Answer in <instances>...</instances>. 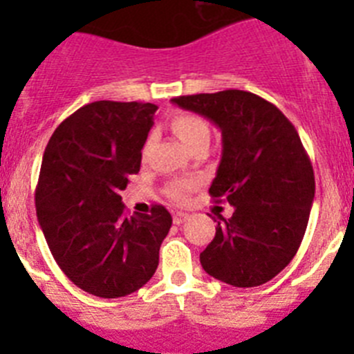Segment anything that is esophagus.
<instances>
[{
    "label": "esophagus",
    "instance_id": "esophagus-1",
    "mask_svg": "<svg viewBox=\"0 0 354 354\" xmlns=\"http://www.w3.org/2000/svg\"><path fill=\"white\" fill-rule=\"evenodd\" d=\"M187 218H189V214H186V212H183V211H177L174 214V223L175 225H183L184 221L187 220Z\"/></svg>",
    "mask_w": 354,
    "mask_h": 354
}]
</instances>
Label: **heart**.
Instances as JSON below:
<instances>
[{"instance_id":"heart-1","label":"heart","mask_w":354,"mask_h":354,"mask_svg":"<svg viewBox=\"0 0 354 354\" xmlns=\"http://www.w3.org/2000/svg\"><path fill=\"white\" fill-rule=\"evenodd\" d=\"M171 131L175 133V136L180 140L186 147L193 149L195 145L202 142H207L211 138V127H209L207 122L202 117L195 113H175L174 118L170 122ZM196 186L195 180L192 179H179L171 180L167 186V195L170 198H174L175 202H184L187 198V195L193 192V187Z\"/></svg>"}]
</instances>
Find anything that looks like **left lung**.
Masks as SVG:
<instances>
[{
	"instance_id": "1",
	"label": "left lung",
	"mask_w": 354,
	"mask_h": 354,
	"mask_svg": "<svg viewBox=\"0 0 354 354\" xmlns=\"http://www.w3.org/2000/svg\"><path fill=\"white\" fill-rule=\"evenodd\" d=\"M171 102L214 122L223 138L209 193L227 200L234 212L228 220L218 216L200 264L228 286L270 282L298 252L315 193L298 131L277 106L245 90L180 95Z\"/></svg>"
}]
</instances>
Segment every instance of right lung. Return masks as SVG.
Listing matches in <instances>:
<instances>
[{
  "mask_svg": "<svg viewBox=\"0 0 354 354\" xmlns=\"http://www.w3.org/2000/svg\"><path fill=\"white\" fill-rule=\"evenodd\" d=\"M158 106L95 101L56 127L40 167L37 218L56 264L84 292L122 298L149 282L171 214L126 216L122 196L140 171Z\"/></svg>",
  "mask_w": 354,
  "mask_h": 354,
  "instance_id": "add662e5",
  "label": "right lung"
}]
</instances>
